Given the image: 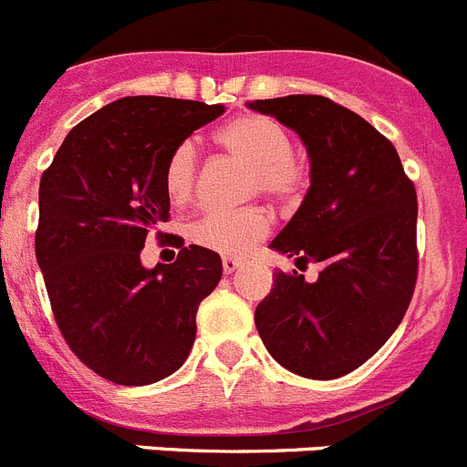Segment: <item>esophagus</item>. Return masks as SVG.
Here are the masks:
<instances>
[{
  "mask_svg": "<svg viewBox=\"0 0 467 467\" xmlns=\"http://www.w3.org/2000/svg\"><path fill=\"white\" fill-rule=\"evenodd\" d=\"M243 259L238 257H224L222 259V269H224V274H234V271H238L243 266Z\"/></svg>",
  "mask_w": 467,
  "mask_h": 467,
  "instance_id": "esophagus-1",
  "label": "esophagus"
}]
</instances>
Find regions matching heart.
I'll return each mask as SVG.
<instances>
[{"mask_svg":"<svg viewBox=\"0 0 467 467\" xmlns=\"http://www.w3.org/2000/svg\"><path fill=\"white\" fill-rule=\"evenodd\" d=\"M226 154L253 168L250 192H262L274 201H295L304 192L306 175L292 159V140L278 121L259 114L234 119L214 135ZM196 182V151L192 142H180L168 156L163 184L172 203L189 201ZM269 214L259 208L238 213H208L189 229L196 245L224 257H241L269 234Z\"/></svg>","mask_w":467,"mask_h":467,"instance_id":"b5f03b06","label":"heart"}]
</instances>
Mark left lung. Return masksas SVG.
<instances>
[{
	"label": "left lung",
	"mask_w": 467,
	"mask_h": 467,
	"mask_svg": "<svg viewBox=\"0 0 467 467\" xmlns=\"http://www.w3.org/2000/svg\"><path fill=\"white\" fill-rule=\"evenodd\" d=\"M247 107L292 128L306 147L311 187L271 250L320 264L313 283L278 271L254 311L278 365L306 379H339L398 329L416 285V192L395 147L356 111L323 95Z\"/></svg>",
	"instance_id": "obj_1"
}]
</instances>
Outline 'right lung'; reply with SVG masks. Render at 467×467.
<instances>
[{"instance_id":"obj_1","label":"right lung","mask_w":467,"mask_h":467,"mask_svg":"<svg viewBox=\"0 0 467 467\" xmlns=\"http://www.w3.org/2000/svg\"><path fill=\"white\" fill-rule=\"evenodd\" d=\"M222 114L224 105L121 98L74 126L41 175L35 250L53 316L74 356L107 381L156 383L192 350L220 254L189 245L144 269L140 253L171 217L168 156Z\"/></svg>"}]
</instances>
